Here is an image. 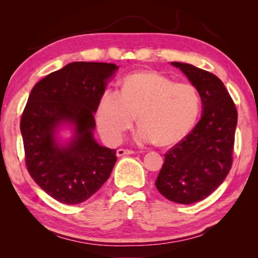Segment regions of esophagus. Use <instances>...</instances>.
Masks as SVG:
<instances>
[{
	"label": "esophagus",
	"mask_w": 258,
	"mask_h": 258,
	"mask_svg": "<svg viewBox=\"0 0 258 258\" xmlns=\"http://www.w3.org/2000/svg\"><path fill=\"white\" fill-rule=\"evenodd\" d=\"M134 154L133 150H130V149H123V148H120V149L117 150L116 155L118 157H121V156H125V155H132Z\"/></svg>",
	"instance_id": "esophagus-1"
}]
</instances>
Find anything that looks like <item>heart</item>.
Segmentation results:
<instances>
[{"label": "heart", "instance_id": "1", "mask_svg": "<svg viewBox=\"0 0 258 258\" xmlns=\"http://www.w3.org/2000/svg\"><path fill=\"white\" fill-rule=\"evenodd\" d=\"M199 111L200 95L194 85L145 72L126 77L121 92L104 91L98 106L97 123L104 140L118 143L137 116L140 126L135 141L171 146L190 132Z\"/></svg>", "mask_w": 258, "mask_h": 258}]
</instances>
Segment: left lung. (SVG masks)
<instances>
[{
    "label": "left lung",
    "instance_id": "left-lung-1",
    "mask_svg": "<svg viewBox=\"0 0 258 258\" xmlns=\"http://www.w3.org/2000/svg\"><path fill=\"white\" fill-rule=\"evenodd\" d=\"M198 90L202 119L165 154L156 186L165 198L190 205L220 186L232 166L237 108L220 78L189 63L172 62Z\"/></svg>",
    "mask_w": 258,
    "mask_h": 258
}]
</instances>
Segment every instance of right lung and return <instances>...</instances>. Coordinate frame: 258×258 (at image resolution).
I'll list each match as a JSON object with an SVG mask.
<instances>
[{
    "mask_svg": "<svg viewBox=\"0 0 258 258\" xmlns=\"http://www.w3.org/2000/svg\"><path fill=\"white\" fill-rule=\"evenodd\" d=\"M118 66L107 62L68 63L33 87L20 120L25 161L30 176L58 202L81 204L110 176L116 150L93 138L94 112ZM63 122L74 126L67 146L56 142Z\"/></svg>",
    "mask_w": 258,
    "mask_h": 258,
    "instance_id": "add662e5",
    "label": "right lung"
}]
</instances>
